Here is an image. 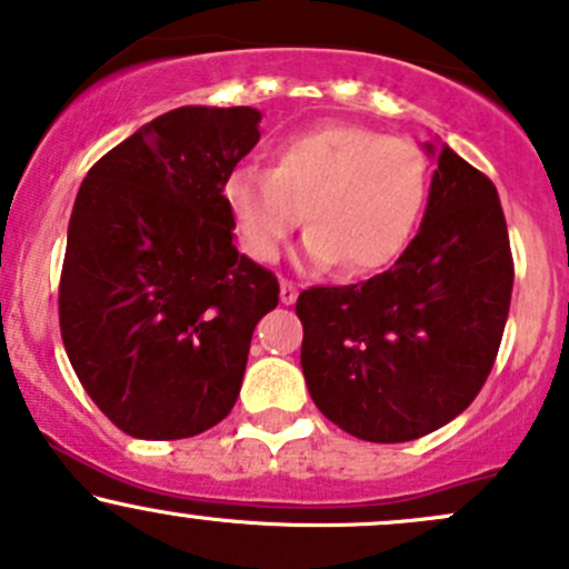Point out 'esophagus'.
<instances>
[{"instance_id": "obj_1", "label": "esophagus", "mask_w": 569, "mask_h": 569, "mask_svg": "<svg viewBox=\"0 0 569 569\" xmlns=\"http://www.w3.org/2000/svg\"><path fill=\"white\" fill-rule=\"evenodd\" d=\"M297 299V286L291 283V280H280V302L283 305H295Z\"/></svg>"}]
</instances>
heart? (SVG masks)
Segmentation results:
<instances>
[{
	"instance_id": "obj_1",
	"label": "heart",
	"mask_w": 569,
	"mask_h": 569,
	"mask_svg": "<svg viewBox=\"0 0 569 569\" xmlns=\"http://www.w3.org/2000/svg\"><path fill=\"white\" fill-rule=\"evenodd\" d=\"M237 240L270 264L305 218V259L342 261L348 274L389 267L421 218L427 161L413 142L353 123H327L286 137L270 170L242 167L223 186Z\"/></svg>"
}]
</instances>
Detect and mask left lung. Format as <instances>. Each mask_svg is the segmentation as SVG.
<instances>
[{"instance_id": "left-lung-1", "label": "left lung", "mask_w": 569, "mask_h": 569, "mask_svg": "<svg viewBox=\"0 0 569 569\" xmlns=\"http://www.w3.org/2000/svg\"><path fill=\"white\" fill-rule=\"evenodd\" d=\"M418 234L391 270L297 299L316 408L348 435L408 442L470 408L495 367L513 256L499 193L448 146Z\"/></svg>"}]
</instances>
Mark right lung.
Here are the masks:
<instances>
[{
	"label": "right lung",
	"mask_w": 569,
	"mask_h": 569,
	"mask_svg": "<svg viewBox=\"0 0 569 569\" xmlns=\"http://www.w3.org/2000/svg\"><path fill=\"white\" fill-rule=\"evenodd\" d=\"M253 108L186 104L104 153L74 199L59 286L74 376L121 432L180 440L240 395L270 270L234 246L223 186L259 142Z\"/></svg>",
	"instance_id": "add662e5"
}]
</instances>
